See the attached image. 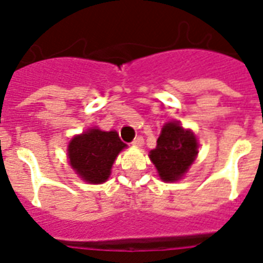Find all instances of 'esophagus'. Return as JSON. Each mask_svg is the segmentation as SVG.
Here are the masks:
<instances>
[{
	"label": "esophagus",
	"instance_id": "esophagus-1",
	"mask_svg": "<svg viewBox=\"0 0 263 263\" xmlns=\"http://www.w3.org/2000/svg\"><path fill=\"white\" fill-rule=\"evenodd\" d=\"M132 144H134L135 147H142V146L144 144L143 136H138V138H135V139H134V142H132Z\"/></svg>",
	"mask_w": 263,
	"mask_h": 263
}]
</instances>
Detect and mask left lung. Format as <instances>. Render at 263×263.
I'll return each instance as SVG.
<instances>
[{
  "instance_id": "obj_1",
  "label": "left lung",
  "mask_w": 263,
  "mask_h": 263,
  "mask_svg": "<svg viewBox=\"0 0 263 263\" xmlns=\"http://www.w3.org/2000/svg\"><path fill=\"white\" fill-rule=\"evenodd\" d=\"M198 140L191 129H184L179 121L165 124L157 140V147L148 157L161 180L173 183L183 177L198 156Z\"/></svg>"
}]
</instances>
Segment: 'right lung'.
Returning <instances> with one entry per match:
<instances>
[{
    "label": "right lung",
    "mask_w": 263,
    "mask_h": 263,
    "mask_svg": "<svg viewBox=\"0 0 263 263\" xmlns=\"http://www.w3.org/2000/svg\"><path fill=\"white\" fill-rule=\"evenodd\" d=\"M127 147L116 131L90 128L72 138L68 158L72 169L90 184H101L110 176L111 166L119 153Z\"/></svg>",
    "instance_id": "1"
}]
</instances>
